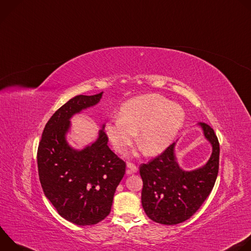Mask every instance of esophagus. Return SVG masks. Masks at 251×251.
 Instances as JSON below:
<instances>
[{
	"label": "esophagus",
	"instance_id": "obj_1",
	"mask_svg": "<svg viewBox=\"0 0 251 251\" xmlns=\"http://www.w3.org/2000/svg\"><path fill=\"white\" fill-rule=\"evenodd\" d=\"M127 168H128V170H127V173H128V174H130V173H136V172L138 171L137 166H136L135 164L131 163V162H128V163H127Z\"/></svg>",
	"mask_w": 251,
	"mask_h": 251
}]
</instances>
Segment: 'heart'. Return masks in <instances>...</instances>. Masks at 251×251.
<instances>
[{
  "instance_id": "b5f03b06",
  "label": "heart",
  "mask_w": 251,
  "mask_h": 251,
  "mask_svg": "<svg viewBox=\"0 0 251 251\" xmlns=\"http://www.w3.org/2000/svg\"><path fill=\"white\" fill-rule=\"evenodd\" d=\"M185 119L180 106L159 94H146L125 102L120 117L105 125L115 151L124 153L138 136V146L147 155L162 152L174 139Z\"/></svg>"
}]
</instances>
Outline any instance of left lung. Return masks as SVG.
Returning <instances> with one entry per match:
<instances>
[{"mask_svg": "<svg viewBox=\"0 0 251 251\" xmlns=\"http://www.w3.org/2000/svg\"><path fill=\"white\" fill-rule=\"evenodd\" d=\"M200 125L212 145L205 166L192 172L181 170L172 143L160 155L139 167L143 181L142 205L155 223L174 226L189 220L212 191L219 174L220 143L209 125L204 122Z\"/></svg>", "mask_w": 251, "mask_h": 251, "instance_id": "1", "label": "left lung"}]
</instances>
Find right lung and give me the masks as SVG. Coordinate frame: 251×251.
<instances>
[{
	"label": "right lung",
	"mask_w": 251,
	"mask_h": 251,
	"mask_svg": "<svg viewBox=\"0 0 251 251\" xmlns=\"http://www.w3.org/2000/svg\"><path fill=\"white\" fill-rule=\"evenodd\" d=\"M102 92L76 95L48 121L38 148V169L43 191L59 216L77 226H92L110 213L126 163L107 145L102 129L97 141L82 151L65 141L69 118L99 102ZM104 128V127H103Z\"/></svg>",
	"instance_id": "obj_1"
}]
</instances>
